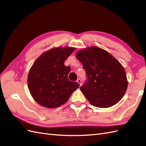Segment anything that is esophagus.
<instances>
[{
    "label": "esophagus",
    "instance_id": "1",
    "mask_svg": "<svg viewBox=\"0 0 146 146\" xmlns=\"http://www.w3.org/2000/svg\"><path fill=\"white\" fill-rule=\"evenodd\" d=\"M77 82L80 84V85H82V81H81V80L80 78H78V79H77Z\"/></svg>",
    "mask_w": 146,
    "mask_h": 146
}]
</instances>
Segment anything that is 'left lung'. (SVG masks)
<instances>
[{"instance_id":"8db88e82","label":"left lung","mask_w":146,"mask_h":146,"mask_svg":"<svg viewBox=\"0 0 146 146\" xmlns=\"http://www.w3.org/2000/svg\"><path fill=\"white\" fill-rule=\"evenodd\" d=\"M76 58L86 71L87 80L80 89L90 103L99 108L118 103L128 86L122 64L109 52L96 46L78 50Z\"/></svg>"}]
</instances>
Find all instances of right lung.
Here are the masks:
<instances>
[{
    "label": "right lung",
    "mask_w": 146,
    "mask_h": 146,
    "mask_svg": "<svg viewBox=\"0 0 146 146\" xmlns=\"http://www.w3.org/2000/svg\"><path fill=\"white\" fill-rule=\"evenodd\" d=\"M75 49L68 46L53 48L42 54L31 67L27 79L29 90L34 100L42 107H60L80 86L68 80L70 68L64 64Z\"/></svg>",
    "instance_id": "1"
}]
</instances>
